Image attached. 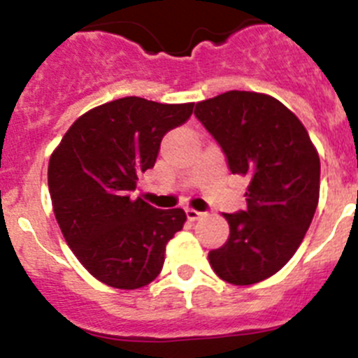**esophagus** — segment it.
I'll use <instances>...</instances> for the list:
<instances>
[{"label":"esophagus","instance_id":"34e87169","mask_svg":"<svg viewBox=\"0 0 358 358\" xmlns=\"http://www.w3.org/2000/svg\"><path fill=\"white\" fill-rule=\"evenodd\" d=\"M202 211H197V210H192V208H188L186 210V217H188V220H192V222H195V220H199V218L202 217Z\"/></svg>","mask_w":358,"mask_h":358}]
</instances>
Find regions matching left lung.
Instances as JSON below:
<instances>
[{
	"mask_svg": "<svg viewBox=\"0 0 358 358\" xmlns=\"http://www.w3.org/2000/svg\"><path fill=\"white\" fill-rule=\"evenodd\" d=\"M195 116L226 154L231 173L249 177L248 208L224 213L229 238L208 258L233 285L276 274L297 251L319 202L321 163L303 123L276 98L227 91L199 102Z\"/></svg>",
	"mask_w": 358,
	"mask_h": 358,
	"instance_id": "8db88e82",
	"label": "left lung"
}]
</instances>
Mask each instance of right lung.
<instances>
[{"label":"right lung","instance_id":"right-lung-1","mask_svg":"<svg viewBox=\"0 0 358 358\" xmlns=\"http://www.w3.org/2000/svg\"><path fill=\"white\" fill-rule=\"evenodd\" d=\"M192 113L194 103L118 98L82 115L50 157L59 227L78 262L106 285H148L163 268L169 240L182 229L181 208L157 210L131 192L156 163L163 136Z\"/></svg>","mask_w":358,"mask_h":358}]
</instances>
